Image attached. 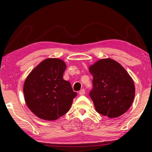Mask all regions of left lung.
Wrapping results in <instances>:
<instances>
[{"mask_svg":"<svg viewBox=\"0 0 152 152\" xmlns=\"http://www.w3.org/2000/svg\"><path fill=\"white\" fill-rule=\"evenodd\" d=\"M66 68V64L60 59H46L25 80V102L40 119L54 121L70 110L77 93L74 92L70 82L63 79Z\"/></svg>","mask_w":152,"mask_h":152,"instance_id":"8db88e82","label":"left lung"}]
</instances>
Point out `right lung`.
Masks as SVG:
<instances>
[{"label": "right lung", "instance_id": "1", "mask_svg": "<svg viewBox=\"0 0 152 152\" xmlns=\"http://www.w3.org/2000/svg\"><path fill=\"white\" fill-rule=\"evenodd\" d=\"M93 76L89 93L96 111L115 118L129 109L135 96L132 77L120 64L110 58L102 59L89 67Z\"/></svg>", "mask_w": 152, "mask_h": 152}]
</instances>
